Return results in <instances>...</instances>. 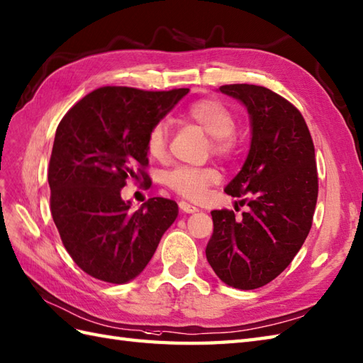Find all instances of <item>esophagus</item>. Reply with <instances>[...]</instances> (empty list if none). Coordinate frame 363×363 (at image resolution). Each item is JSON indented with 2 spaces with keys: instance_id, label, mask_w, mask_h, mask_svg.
Segmentation results:
<instances>
[{
  "instance_id": "obj_1",
  "label": "esophagus",
  "mask_w": 363,
  "mask_h": 363,
  "mask_svg": "<svg viewBox=\"0 0 363 363\" xmlns=\"http://www.w3.org/2000/svg\"><path fill=\"white\" fill-rule=\"evenodd\" d=\"M179 210L182 213H195L198 212V207L189 204L187 201H179Z\"/></svg>"
}]
</instances>
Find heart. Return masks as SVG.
Wrapping results in <instances>:
<instances>
[{
    "instance_id": "b5f03b06",
    "label": "heart",
    "mask_w": 363,
    "mask_h": 363,
    "mask_svg": "<svg viewBox=\"0 0 363 363\" xmlns=\"http://www.w3.org/2000/svg\"><path fill=\"white\" fill-rule=\"evenodd\" d=\"M187 121L201 126L210 136V151L224 161H232L240 153V138L235 133L237 117L232 109L216 99H201L185 109ZM168 145L165 123H156L147 134V153L153 159H164ZM220 179L213 167L179 165L167 173V185L178 195L198 199L210 185Z\"/></svg>"
}]
</instances>
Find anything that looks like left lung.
<instances>
[{
	"instance_id": "8db88e82",
	"label": "left lung",
	"mask_w": 363,
	"mask_h": 363,
	"mask_svg": "<svg viewBox=\"0 0 363 363\" xmlns=\"http://www.w3.org/2000/svg\"><path fill=\"white\" fill-rule=\"evenodd\" d=\"M220 91L241 100L250 114L249 156L225 187L249 208L241 218L229 208L213 210L206 257L225 284L257 289L291 264L313 225L318 195L314 142L301 113L277 92L247 83Z\"/></svg>"
}]
</instances>
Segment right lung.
Wrapping results in <instances>:
<instances>
[{"label":"right lung","mask_w":363,"mask_h":363,"mask_svg":"<svg viewBox=\"0 0 363 363\" xmlns=\"http://www.w3.org/2000/svg\"><path fill=\"white\" fill-rule=\"evenodd\" d=\"M187 92L104 86L57 126L50 213L74 263L97 280L121 284L139 275L178 216V204L167 198H150L133 212L121 189L126 181L148 187L147 134Z\"/></svg>","instance_id":"add662e5"}]
</instances>
